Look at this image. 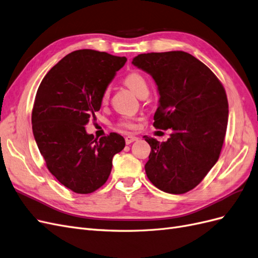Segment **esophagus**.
Listing matches in <instances>:
<instances>
[{
  "label": "esophagus",
  "instance_id": "obj_1",
  "mask_svg": "<svg viewBox=\"0 0 258 258\" xmlns=\"http://www.w3.org/2000/svg\"><path fill=\"white\" fill-rule=\"evenodd\" d=\"M138 138L135 137V136H127L126 138H124V141H126V144H131L132 142L137 141Z\"/></svg>",
  "mask_w": 258,
  "mask_h": 258
}]
</instances>
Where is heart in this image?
<instances>
[{
    "label": "heart",
    "mask_w": 258,
    "mask_h": 258,
    "mask_svg": "<svg viewBox=\"0 0 258 258\" xmlns=\"http://www.w3.org/2000/svg\"><path fill=\"white\" fill-rule=\"evenodd\" d=\"M123 83L126 84L128 87L134 91L135 95H137L138 97H140L143 93H148V84L147 81L145 79V76L143 74H141L140 72L134 71L130 72L129 74L126 75V77L123 79ZM108 99H110V89L106 88L103 92L102 96H101V102L102 103H106ZM118 124L120 127L124 128V129H134L136 128V123L132 121L131 119L124 118L121 119Z\"/></svg>",
    "instance_id": "heart-1"
}]
</instances>
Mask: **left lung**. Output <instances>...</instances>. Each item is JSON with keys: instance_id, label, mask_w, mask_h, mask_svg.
I'll list each match as a JSON object with an SVG mask.
<instances>
[{"instance_id": "left-lung-1", "label": "left lung", "mask_w": 258, "mask_h": 258, "mask_svg": "<svg viewBox=\"0 0 258 258\" xmlns=\"http://www.w3.org/2000/svg\"><path fill=\"white\" fill-rule=\"evenodd\" d=\"M132 63L158 86L154 127L173 130L167 142L144 136L152 147L146 175L162 191L185 194L220 157L228 122L225 88L205 63L185 51L141 53Z\"/></svg>"}]
</instances>
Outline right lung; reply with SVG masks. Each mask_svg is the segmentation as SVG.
<instances>
[{"instance_id":"add662e5","label":"right lung","mask_w":258,"mask_h":258,"mask_svg":"<svg viewBox=\"0 0 258 258\" xmlns=\"http://www.w3.org/2000/svg\"><path fill=\"white\" fill-rule=\"evenodd\" d=\"M126 61L104 51L75 50L49 70L37 89L32 108L37 147L49 172L76 194H90L104 185L113 156L126 144L115 132L97 140L85 129Z\"/></svg>"}]
</instances>
